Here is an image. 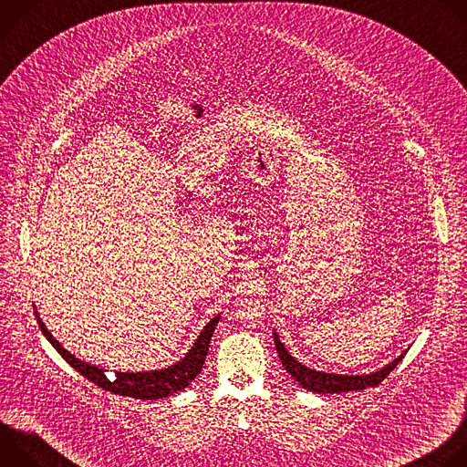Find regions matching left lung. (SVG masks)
I'll return each instance as SVG.
<instances>
[{
  "instance_id": "8db88e82",
  "label": "left lung",
  "mask_w": 467,
  "mask_h": 467,
  "mask_svg": "<svg viewBox=\"0 0 467 467\" xmlns=\"http://www.w3.org/2000/svg\"><path fill=\"white\" fill-rule=\"evenodd\" d=\"M274 340H275V349H277V355H279L285 369L299 382V386H303L305 389L316 391V393H342V391L366 389L369 386H377L389 375V371H393V368L403 360V357L407 353V351L401 353L395 360L386 364L382 369H377L369 375H340V373H325V371H316V369L306 368L305 364H301L288 353L285 344L279 340L277 332H274Z\"/></svg>"
}]
</instances>
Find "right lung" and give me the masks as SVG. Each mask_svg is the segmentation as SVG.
Masks as SVG:
<instances>
[{
    "instance_id": "obj_1",
    "label": "right lung",
    "mask_w": 467,
    "mask_h": 467,
    "mask_svg": "<svg viewBox=\"0 0 467 467\" xmlns=\"http://www.w3.org/2000/svg\"><path fill=\"white\" fill-rule=\"evenodd\" d=\"M38 327L42 330V335L47 338V342L58 351V355L68 362L76 371H79L85 379H88L90 382L98 384L99 388L118 393V395H125V397H135V399H162V397H170L181 389H184L197 375L199 371L203 369L207 353H209V344L211 338L214 335V328L220 321V314L214 316L205 328L202 330V335L197 337V340L193 342V346L190 348V351L173 366H168L164 369H153V371H114V375H107L103 368L92 366L81 358H76V355H72L70 351H66L55 338L51 332L46 328L44 321L40 319L38 312L35 310Z\"/></svg>"
}]
</instances>
